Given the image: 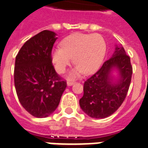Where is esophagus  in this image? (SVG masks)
<instances>
[{
  "instance_id": "obj_1",
  "label": "esophagus",
  "mask_w": 148,
  "mask_h": 148,
  "mask_svg": "<svg viewBox=\"0 0 148 148\" xmlns=\"http://www.w3.org/2000/svg\"><path fill=\"white\" fill-rule=\"evenodd\" d=\"M74 84V81H72V80H68L67 81V85L68 86H71Z\"/></svg>"
}]
</instances>
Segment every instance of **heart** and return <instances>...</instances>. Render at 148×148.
<instances>
[{
    "label": "heart",
    "mask_w": 148,
    "mask_h": 148,
    "mask_svg": "<svg viewBox=\"0 0 148 148\" xmlns=\"http://www.w3.org/2000/svg\"><path fill=\"white\" fill-rule=\"evenodd\" d=\"M106 52V42L99 34L75 33L63 40L61 47L53 50V62L59 73L64 72L72 61L75 64L72 75H79L83 71L92 74L102 62Z\"/></svg>",
    "instance_id": "heart-1"
}]
</instances>
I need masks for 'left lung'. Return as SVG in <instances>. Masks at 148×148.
<instances>
[{"label":"left lung","mask_w":148,"mask_h":148,"mask_svg":"<svg viewBox=\"0 0 148 148\" xmlns=\"http://www.w3.org/2000/svg\"><path fill=\"white\" fill-rule=\"evenodd\" d=\"M114 69L119 72L120 77L116 82H113L110 76ZM132 74L130 57L126 55L123 47H116L112 57L84 82V95L80 99L84 112L96 119L105 118L114 114L126 99Z\"/></svg>","instance_id":"1"}]
</instances>
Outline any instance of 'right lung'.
<instances>
[{"instance_id":"add662e5","label":"right lung","mask_w":148,"mask_h":148,"mask_svg":"<svg viewBox=\"0 0 148 148\" xmlns=\"http://www.w3.org/2000/svg\"><path fill=\"white\" fill-rule=\"evenodd\" d=\"M55 32L44 30L25 43L16 57L14 84L22 106L32 116H49L67 86L52 63Z\"/></svg>"}]
</instances>
